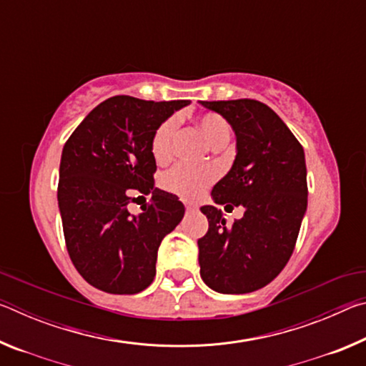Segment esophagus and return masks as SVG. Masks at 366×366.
<instances>
[{
    "label": "esophagus",
    "mask_w": 366,
    "mask_h": 366,
    "mask_svg": "<svg viewBox=\"0 0 366 366\" xmlns=\"http://www.w3.org/2000/svg\"><path fill=\"white\" fill-rule=\"evenodd\" d=\"M185 209H187V213H190V212H195L197 207L195 205H185Z\"/></svg>",
    "instance_id": "1"
}]
</instances>
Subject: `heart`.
Returning a JSON list of instances; mask_svg holds the SVG:
<instances>
[{"instance_id":"1","label":"heart","mask_w":366,"mask_h":366,"mask_svg":"<svg viewBox=\"0 0 366 366\" xmlns=\"http://www.w3.org/2000/svg\"><path fill=\"white\" fill-rule=\"evenodd\" d=\"M198 127L205 139L213 147L226 145L231 139V126L221 114L203 113L198 116ZM179 126V117L171 116L154 131L152 139V153L158 161H166L171 157L172 140ZM216 179L213 168H192L187 164H179L164 177L166 189L179 195L184 200H195Z\"/></svg>"}]
</instances>
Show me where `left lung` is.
<instances>
[{"label": "left lung", "mask_w": 366, "mask_h": 366, "mask_svg": "<svg viewBox=\"0 0 366 366\" xmlns=\"http://www.w3.org/2000/svg\"><path fill=\"white\" fill-rule=\"evenodd\" d=\"M200 103L224 117L235 134V159L213 187V200L245 209L227 227L221 209L200 208L208 218V232L198 239L200 276L216 292H253L274 280L294 252L307 212L305 153L262 102Z\"/></svg>", "instance_id": "8db88e82"}]
</instances>
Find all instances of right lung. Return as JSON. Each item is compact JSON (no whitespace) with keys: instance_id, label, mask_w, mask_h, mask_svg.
<instances>
[{"instance_id":"add662e5","label":"right lung","mask_w":366,"mask_h":366,"mask_svg":"<svg viewBox=\"0 0 366 366\" xmlns=\"http://www.w3.org/2000/svg\"><path fill=\"white\" fill-rule=\"evenodd\" d=\"M189 100L147 102L117 95L85 116L61 154L58 205L76 269L108 294H137L157 274L161 240L184 218L179 198L154 187L152 139ZM152 195L131 215L130 189Z\"/></svg>"}]
</instances>
